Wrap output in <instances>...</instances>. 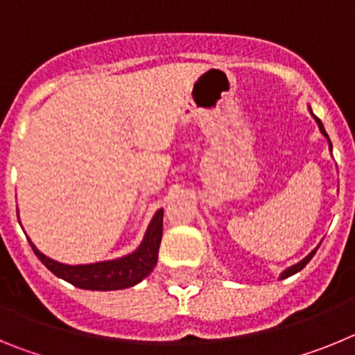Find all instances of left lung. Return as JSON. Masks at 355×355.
Returning a JSON list of instances; mask_svg holds the SVG:
<instances>
[{
    "label": "left lung",
    "instance_id": "8db88e82",
    "mask_svg": "<svg viewBox=\"0 0 355 355\" xmlns=\"http://www.w3.org/2000/svg\"><path fill=\"white\" fill-rule=\"evenodd\" d=\"M313 117H315V115H313ZM315 121H316V124H318V128H320V131H322V135H324L325 139L329 140V137H327V133H325V130H324V124H322V121H320L318 117H315ZM329 147H331L332 149V146H331V140H329ZM316 249H318V247H316ZM316 249L313 250V252H309L306 256V258L302 259V261H299L297 263V265H293V266H290V268H286V270L283 272V274H281V279H286V277H290V275H293V274H297V272H300L304 268V266L307 265V263L311 261V258L313 256H315V252H316Z\"/></svg>",
    "mask_w": 355,
    "mask_h": 355
}]
</instances>
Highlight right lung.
Here are the masks:
<instances>
[{"instance_id":"right-lung-1","label":"right lung","mask_w":355,"mask_h":355,"mask_svg":"<svg viewBox=\"0 0 355 355\" xmlns=\"http://www.w3.org/2000/svg\"><path fill=\"white\" fill-rule=\"evenodd\" d=\"M162 234L163 209H158L156 215L153 216L149 227H147L146 236H144L139 249L124 256V258L112 259V261L90 263V265H64V263L55 261V259L39 252L31 241L30 245L33 252L37 254V258L48 266L56 277L64 279L67 283L83 288V290L110 291L135 286L153 272V268L158 263Z\"/></svg>"}]
</instances>
